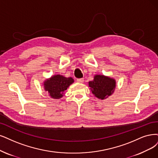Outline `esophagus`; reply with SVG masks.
<instances>
[{"label":"esophagus","instance_id":"1","mask_svg":"<svg viewBox=\"0 0 158 158\" xmlns=\"http://www.w3.org/2000/svg\"><path fill=\"white\" fill-rule=\"evenodd\" d=\"M77 81L78 83H83L84 82V79L83 78H81V79H77Z\"/></svg>","mask_w":158,"mask_h":158}]
</instances>
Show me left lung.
<instances>
[{"instance_id":"1","label":"left lung","mask_w":158,"mask_h":158,"mask_svg":"<svg viewBox=\"0 0 158 158\" xmlns=\"http://www.w3.org/2000/svg\"><path fill=\"white\" fill-rule=\"evenodd\" d=\"M89 86L95 97L104 100L113 94L116 80L104 75H95L94 80L89 82Z\"/></svg>"}]
</instances>
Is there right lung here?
I'll return each instance as SVG.
<instances>
[{
  "mask_svg": "<svg viewBox=\"0 0 158 158\" xmlns=\"http://www.w3.org/2000/svg\"><path fill=\"white\" fill-rule=\"evenodd\" d=\"M74 82L72 77H66L62 75H54L44 81V89L52 99H60L63 97L70 85Z\"/></svg>",
  "mask_w": 158,
  "mask_h": 158,
  "instance_id": "add662e5",
  "label": "right lung"
}]
</instances>
